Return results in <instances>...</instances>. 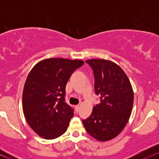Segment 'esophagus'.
I'll list each match as a JSON object with an SVG mask.
<instances>
[{
  "label": "esophagus",
  "mask_w": 159,
  "mask_h": 159,
  "mask_svg": "<svg viewBox=\"0 0 159 159\" xmlns=\"http://www.w3.org/2000/svg\"><path fill=\"white\" fill-rule=\"evenodd\" d=\"M79 109H80V105H76L75 106V110H76V111H79Z\"/></svg>",
  "instance_id": "esophagus-1"
}]
</instances>
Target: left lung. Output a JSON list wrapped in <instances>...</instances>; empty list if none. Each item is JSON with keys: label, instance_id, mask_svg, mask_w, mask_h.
Here are the masks:
<instances>
[{"label": "left lung", "instance_id": "8db88e82", "mask_svg": "<svg viewBox=\"0 0 159 159\" xmlns=\"http://www.w3.org/2000/svg\"><path fill=\"white\" fill-rule=\"evenodd\" d=\"M93 71L94 89L100 102L83 120L87 133L99 141L116 137L125 126L132 111L134 93L130 81L117 64L103 59L86 61Z\"/></svg>", "mask_w": 159, "mask_h": 159}]
</instances>
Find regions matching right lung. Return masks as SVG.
Wrapping results in <instances>:
<instances>
[{"label":"right lung","instance_id":"right-lung-1","mask_svg":"<svg viewBox=\"0 0 159 159\" xmlns=\"http://www.w3.org/2000/svg\"><path fill=\"white\" fill-rule=\"evenodd\" d=\"M84 62L49 58L39 62L25 81L23 112L30 128L45 139L64 134L74 110L65 102L66 85L71 75Z\"/></svg>","mask_w":159,"mask_h":159}]
</instances>
